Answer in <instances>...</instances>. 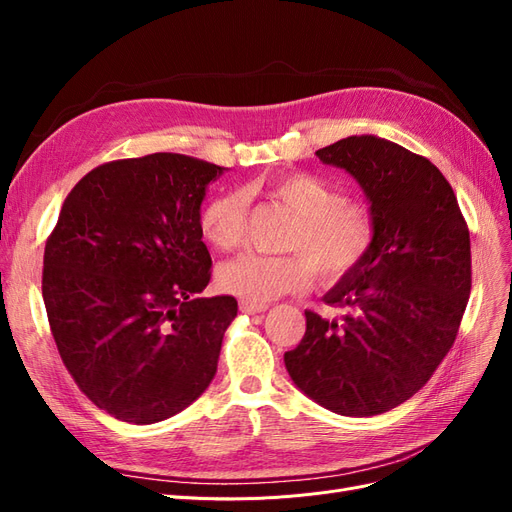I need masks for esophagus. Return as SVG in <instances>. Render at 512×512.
Returning <instances> with one entry per match:
<instances>
[{
    "label": "esophagus",
    "instance_id": "1",
    "mask_svg": "<svg viewBox=\"0 0 512 512\" xmlns=\"http://www.w3.org/2000/svg\"><path fill=\"white\" fill-rule=\"evenodd\" d=\"M239 307H241V312L243 314H262V312H267V303H252V301H241L239 303Z\"/></svg>",
    "mask_w": 512,
    "mask_h": 512
}]
</instances>
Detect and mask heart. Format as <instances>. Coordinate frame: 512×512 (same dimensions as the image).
Returning <instances> with one entry per match:
<instances>
[{"instance_id": "heart-1", "label": "heart", "mask_w": 512, "mask_h": 512, "mask_svg": "<svg viewBox=\"0 0 512 512\" xmlns=\"http://www.w3.org/2000/svg\"><path fill=\"white\" fill-rule=\"evenodd\" d=\"M262 190L284 203L294 215L284 247L294 254L265 256L247 252L218 269L222 290L252 303H269L282 294L312 286L313 269L324 282H337L354 271L376 243L378 226L374 213L352 203L324 179L294 173L269 179ZM247 218V194L222 190L200 213V235L228 252L237 247Z\"/></svg>"}]
</instances>
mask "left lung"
<instances>
[{
	"mask_svg": "<svg viewBox=\"0 0 512 512\" xmlns=\"http://www.w3.org/2000/svg\"><path fill=\"white\" fill-rule=\"evenodd\" d=\"M316 156L359 181L378 235L322 297L342 318L307 309L305 335L284 363L322 408L374 416L421 391L453 348L472 288L470 232L451 183L406 147L363 134Z\"/></svg>",
	"mask_w": 512,
	"mask_h": 512,
	"instance_id": "left-lung-1",
	"label": "left lung"
}]
</instances>
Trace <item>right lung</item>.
I'll return each mask as SVG.
<instances>
[{
  "label": "right lung",
  "mask_w": 512,
  "mask_h": 512,
  "mask_svg": "<svg viewBox=\"0 0 512 512\" xmlns=\"http://www.w3.org/2000/svg\"><path fill=\"white\" fill-rule=\"evenodd\" d=\"M222 166L181 153L106 162L74 185L46 239L42 297L61 361L119 421L175 416L211 384L235 297L211 280L200 205Z\"/></svg>",
  "instance_id": "add662e5"
}]
</instances>
